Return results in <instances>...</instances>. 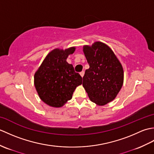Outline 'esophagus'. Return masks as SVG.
<instances>
[{
    "instance_id": "esophagus-1",
    "label": "esophagus",
    "mask_w": 154,
    "mask_h": 154,
    "mask_svg": "<svg viewBox=\"0 0 154 154\" xmlns=\"http://www.w3.org/2000/svg\"><path fill=\"white\" fill-rule=\"evenodd\" d=\"M84 74H85V72H84V71H81V73H80V75H81V76L82 77L84 76Z\"/></svg>"
}]
</instances>
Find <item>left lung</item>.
<instances>
[{
  "instance_id": "8db88e82",
  "label": "left lung",
  "mask_w": 154,
  "mask_h": 154,
  "mask_svg": "<svg viewBox=\"0 0 154 154\" xmlns=\"http://www.w3.org/2000/svg\"><path fill=\"white\" fill-rule=\"evenodd\" d=\"M89 69L83 77V86L90 100L99 106L112 101L122 87V65L111 48L101 42L83 46Z\"/></svg>"
}]
</instances>
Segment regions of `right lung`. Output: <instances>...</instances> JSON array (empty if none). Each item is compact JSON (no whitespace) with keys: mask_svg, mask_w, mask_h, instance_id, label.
Returning <instances> with one entry per match:
<instances>
[{"mask_svg":"<svg viewBox=\"0 0 154 154\" xmlns=\"http://www.w3.org/2000/svg\"><path fill=\"white\" fill-rule=\"evenodd\" d=\"M75 49L71 47L51 50L34 74V86L38 95L50 106H63L71 99L76 87L82 84V77L66 61Z\"/></svg>","mask_w":154,"mask_h":154,"instance_id":"add662e5","label":"right lung"}]
</instances>
